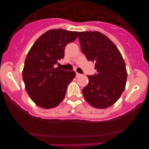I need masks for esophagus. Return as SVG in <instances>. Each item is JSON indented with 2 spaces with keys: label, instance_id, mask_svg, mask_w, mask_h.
Returning <instances> with one entry per match:
<instances>
[{
  "label": "esophagus",
  "instance_id": "esophagus-1",
  "mask_svg": "<svg viewBox=\"0 0 149 149\" xmlns=\"http://www.w3.org/2000/svg\"><path fill=\"white\" fill-rule=\"evenodd\" d=\"M82 76V75L81 74V73H76V76H77V77H79V76Z\"/></svg>",
  "mask_w": 149,
  "mask_h": 149
}]
</instances>
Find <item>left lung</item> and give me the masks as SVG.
I'll return each mask as SVG.
<instances>
[{
  "label": "left lung",
  "instance_id": "8db88e82",
  "mask_svg": "<svg viewBox=\"0 0 149 149\" xmlns=\"http://www.w3.org/2000/svg\"><path fill=\"white\" fill-rule=\"evenodd\" d=\"M81 52L95 63L97 73L88 76V85L82 89L92 107L105 109L114 104L125 88L127 70L121 53L107 36L99 31L79 32Z\"/></svg>",
  "mask_w": 149,
  "mask_h": 149
}]
</instances>
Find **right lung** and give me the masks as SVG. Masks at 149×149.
<instances>
[{
    "label": "right lung",
    "mask_w": 149,
    "mask_h": 149,
    "mask_svg": "<svg viewBox=\"0 0 149 149\" xmlns=\"http://www.w3.org/2000/svg\"><path fill=\"white\" fill-rule=\"evenodd\" d=\"M77 36L78 31L49 30L29 51L22 77L26 92L37 106L50 109L63 100L68 85L76 77V73L55 68V65L64 58L65 46L76 40Z\"/></svg>",
    "instance_id": "obj_1"
}]
</instances>
